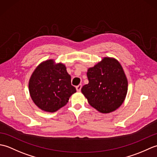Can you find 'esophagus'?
I'll list each match as a JSON object with an SVG mask.
<instances>
[{"label": "esophagus", "instance_id": "1", "mask_svg": "<svg viewBox=\"0 0 157 157\" xmlns=\"http://www.w3.org/2000/svg\"><path fill=\"white\" fill-rule=\"evenodd\" d=\"M82 84H79L78 86H76L77 91H78V92H80V91H81V89H82Z\"/></svg>", "mask_w": 157, "mask_h": 157}]
</instances>
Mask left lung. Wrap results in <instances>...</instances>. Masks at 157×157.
<instances>
[{
    "mask_svg": "<svg viewBox=\"0 0 157 157\" xmlns=\"http://www.w3.org/2000/svg\"><path fill=\"white\" fill-rule=\"evenodd\" d=\"M87 76L89 83L82 88V92L92 107L109 113L122 105L128 92V79L116 59L104 58L88 69Z\"/></svg>",
    "mask_w": 157,
    "mask_h": 157,
    "instance_id": "1",
    "label": "left lung"
}]
</instances>
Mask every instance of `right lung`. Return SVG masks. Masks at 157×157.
Wrapping results in <instances>:
<instances>
[{
    "label": "right lung",
    "instance_id": "obj_1",
    "mask_svg": "<svg viewBox=\"0 0 157 157\" xmlns=\"http://www.w3.org/2000/svg\"><path fill=\"white\" fill-rule=\"evenodd\" d=\"M32 101L46 112H55L68 102L76 89L71 84V76L65 65L55 64L53 60L40 63L33 72L29 82Z\"/></svg>",
    "mask_w": 157,
    "mask_h": 157
}]
</instances>
